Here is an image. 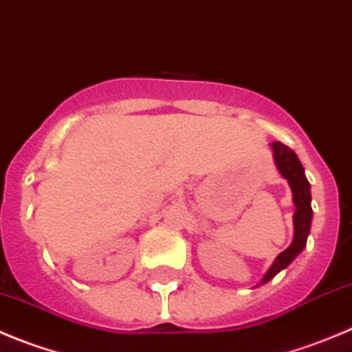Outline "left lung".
Masks as SVG:
<instances>
[{"mask_svg": "<svg viewBox=\"0 0 352 352\" xmlns=\"http://www.w3.org/2000/svg\"><path fill=\"white\" fill-rule=\"evenodd\" d=\"M272 148H274V160L277 164L278 172L283 173L284 179H287L293 191V201L296 205V212L293 215L294 223V239L291 245L286 251H283L277 256L270 270L263 277L261 284L268 283L270 278H274L278 272L286 268L291 261H293L300 252L303 251V247L307 243V236L310 233V221H312V207H310V184L307 180L303 166L300 163L298 156L291 151L287 145L280 144V142H272Z\"/></svg>", "mask_w": 352, "mask_h": 352, "instance_id": "left-lung-1", "label": "left lung"}]
</instances>
